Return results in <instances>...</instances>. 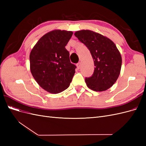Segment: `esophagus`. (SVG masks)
<instances>
[{
    "mask_svg": "<svg viewBox=\"0 0 146 146\" xmlns=\"http://www.w3.org/2000/svg\"><path fill=\"white\" fill-rule=\"evenodd\" d=\"M77 67L78 69H80V68L81 67V63L80 62H79L77 64Z\"/></svg>",
    "mask_w": 146,
    "mask_h": 146,
    "instance_id": "34e87169",
    "label": "esophagus"
}]
</instances>
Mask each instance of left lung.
I'll return each instance as SVG.
<instances>
[{"label": "left lung", "mask_w": 146, "mask_h": 146, "mask_svg": "<svg viewBox=\"0 0 146 146\" xmlns=\"http://www.w3.org/2000/svg\"><path fill=\"white\" fill-rule=\"evenodd\" d=\"M74 35L88 47L94 60V73L85 78L87 86L95 91L109 89L118 78L122 65V57L115 44L104 35L89 30H79Z\"/></svg>", "instance_id": "left-lung-1"}]
</instances>
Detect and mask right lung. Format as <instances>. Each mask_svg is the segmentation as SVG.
<instances>
[{"label": "right lung", "instance_id": "right-lung-1", "mask_svg": "<svg viewBox=\"0 0 146 146\" xmlns=\"http://www.w3.org/2000/svg\"><path fill=\"white\" fill-rule=\"evenodd\" d=\"M73 32L54 30L42 36L30 54V71L42 89L52 94L64 91L69 86L76 66L70 63L66 49Z\"/></svg>", "mask_w": 146, "mask_h": 146}]
</instances>
